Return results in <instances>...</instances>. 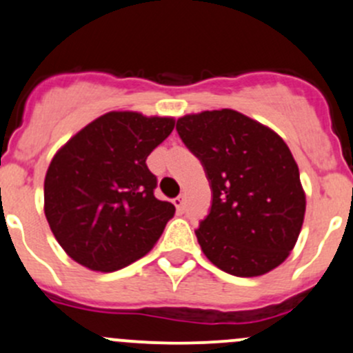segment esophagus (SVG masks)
Returning <instances> with one entry per match:
<instances>
[{"instance_id": "obj_1", "label": "esophagus", "mask_w": 353, "mask_h": 353, "mask_svg": "<svg viewBox=\"0 0 353 353\" xmlns=\"http://www.w3.org/2000/svg\"><path fill=\"white\" fill-rule=\"evenodd\" d=\"M174 205H176L177 212H184V206H186V199H184V196H177L176 199H174Z\"/></svg>"}]
</instances>
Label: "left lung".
I'll return each instance as SVG.
<instances>
[{
	"label": "left lung",
	"mask_w": 353,
	"mask_h": 353,
	"mask_svg": "<svg viewBox=\"0 0 353 353\" xmlns=\"http://www.w3.org/2000/svg\"><path fill=\"white\" fill-rule=\"evenodd\" d=\"M176 130L212 183V210L196 230L203 254L236 276L282 265L305 213L297 162L282 137L234 109L186 114Z\"/></svg>",
	"instance_id": "left-lung-1"
}]
</instances>
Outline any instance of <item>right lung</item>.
I'll return each mask as SVG.
<instances>
[{"label": "right lung", "instance_id": "obj_1", "mask_svg": "<svg viewBox=\"0 0 353 353\" xmlns=\"http://www.w3.org/2000/svg\"><path fill=\"white\" fill-rule=\"evenodd\" d=\"M174 126L170 116L110 110L56 152L44 179V213L73 261L116 272L157 244L176 208L155 198L147 157Z\"/></svg>", "mask_w": 353, "mask_h": 353}]
</instances>
